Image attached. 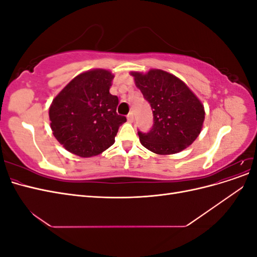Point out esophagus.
I'll return each instance as SVG.
<instances>
[{
    "label": "esophagus",
    "mask_w": 257,
    "mask_h": 257,
    "mask_svg": "<svg viewBox=\"0 0 257 257\" xmlns=\"http://www.w3.org/2000/svg\"><path fill=\"white\" fill-rule=\"evenodd\" d=\"M127 120H128V122H133L134 121V113H133V111H131L127 114Z\"/></svg>",
    "instance_id": "esophagus-1"
}]
</instances>
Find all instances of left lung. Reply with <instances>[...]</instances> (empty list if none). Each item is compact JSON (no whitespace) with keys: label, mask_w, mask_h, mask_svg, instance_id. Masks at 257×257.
I'll return each instance as SVG.
<instances>
[{"label":"left lung","mask_w":257,"mask_h":257,"mask_svg":"<svg viewBox=\"0 0 257 257\" xmlns=\"http://www.w3.org/2000/svg\"><path fill=\"white\" fill-rule=\"evenodd\" d=\"M131 75L153 112L152 128L148 133L138 132L142 145L162 155L178 153L192 145L203 127L205 109L188 85L162 69Z\"/></svg>","instance_id":"obj_1"}]
</instances>
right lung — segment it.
<instances>
[{
	"label": "right lung",
	"instance_id": "obj_1",
	"mask_svg": "<svg viewBox=\"0 0 257 257\" xmlns=\"http://www.w3.org/2000/svg\"><path fill=\"white\" fill-rule=\"evenodd\" d=\"M113 77L102 68L81 73L52 100L50 126L67 151L90 158L114 144L126 118L116 113L118 96L109 93Z\"/></svg>",
	"mask_w": 257,
	"mask_h": 257
}]
</instances>
